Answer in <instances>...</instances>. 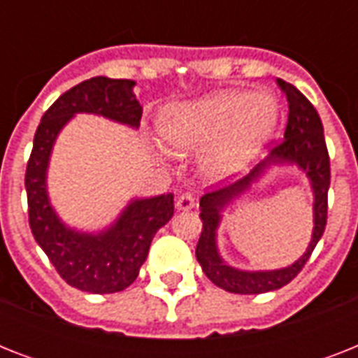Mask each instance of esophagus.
I'll return each instance as SVG.
<instances>
[{
	"label": "esophagus",
	"instance_id": "esophagus-1",
	"mask_svg": "<svg viewBox=\"0 0 358 358\" xmlns=\"http://www.w3.org/2000/svg\"><path fill=\"white\" fill-rule=\"evenodd\" d=\"M195 202L196 199L193 193H182V195L178 196V201H176V208L187 212V210H191V208H195Z\"/></svg>",
	"mask_w": 358,
	"mask_h": 358
}]
</instances>
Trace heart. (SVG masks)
<instances>
[{"instance_id":"obj_1","label":"heart","mask_w":358,"mask_h":358,"mask_svg":"<svg viewBox=\"0 0 358 358\" xmlns=\"http://www.w3.org/2000/svg\"><path fill=\"white\" fill-rule=\"evenodd\" d=\"M278 103L267 92L219 91L171 103L157 119L159 137L173 152L202 150L199 165L212 182L243 174L275 134Z\"/></svg>"}]
</instances>
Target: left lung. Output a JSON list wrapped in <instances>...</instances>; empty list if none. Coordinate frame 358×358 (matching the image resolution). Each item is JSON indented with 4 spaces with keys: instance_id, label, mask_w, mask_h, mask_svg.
<instances>
[{
    "instance_id": "8db88e82",
    "label": "left lung",
    "mask_w": 358,
    "mask_h": 358,
    "mask_svg": "<svg viewBox=\"0 0 358 358\" xmlns=\"http://www.w3.org/2000/svg\"><path fill=\"white\" fill-rule=\"evenodd\" d=\"M280 91L288 100V124L284 131V139L271 148L264 162H260L247 176L224 185L221 189L206 193L201 199L202 232L196 243V260L202 271L215 286L227 289L230 294H266L286 286L297 277V273L305 267L312 250L322 239L327 224V193L331 185V163L329 152L323 137V124L316 108L312 106L303 92H299L292 83L277 80ZM278 164H297L307 174L315 195V230L307 252L292 266L271 272H243L229 266L217 249V229L220 222V212L243 194L250 185L257 181L271 166Z\"/></svg>"
}]
</instances>
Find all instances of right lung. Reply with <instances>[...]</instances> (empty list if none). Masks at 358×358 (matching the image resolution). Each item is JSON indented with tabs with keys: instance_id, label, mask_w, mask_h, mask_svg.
Returning a JSON list of instances; mask_svg holds the SVG:
<instances>
[{
	"instance_id": "1",
	"label": "right lung",
	"mask_w": 358,
	"mask_h": 358,
	"mask_svg": "<svg viewBox=\"0 0 358 358\" xmlns=\"http://www.w3.org/2000/svg\"><path fill=\"white\" fill-rule=\"evenodd\" d=\"M135 81L98 76L55 100L36 128L25 171L29 227L61 278L89 294L122 292L139 275L156 232L171 221L174 195L134 199L119 219L98 234L66 227L50 204L46 173L53 143L76 113L102 115L115 122L139 128L141 108L134 94Z\"/></svg>"
}]
</instances>
